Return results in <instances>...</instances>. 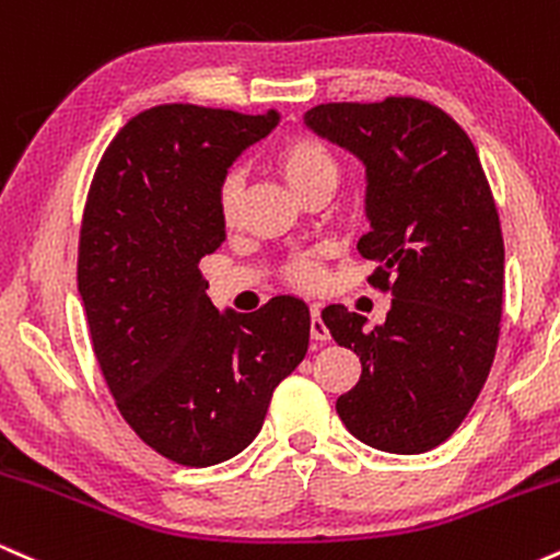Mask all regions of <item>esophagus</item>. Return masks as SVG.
I'll return each mask as SVG.
<instances>
[{
  "mask_svg": "<svg viewBox=\"0 0 560 560\" xmlns=\"http://www.w3.org/2000/svg\"><path fill=\"white\" fill-rule=\"evenodd\" d=\"M311 337L316 339V342H326V339L331 337L329 329H326V324L320 320V307L318 305L311 307Z\"/></svg>",
  "mask_w": 560,
  "mask_h": 560,
  "instance_id": "34e87169",
  "label": "esophagus"
}]
</instances>
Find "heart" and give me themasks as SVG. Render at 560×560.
<instances>
[{
  "instance_id": "1",
  "label": "heart",
  "mask_w": 560,
  "mask_h": 560,
  "mask_svg": "<svg viewBox=\"0 0 560 560\" xmlns=\"http://www.w3.org/2000/svg\"><path fill=\"white\" fill-rule=\"evenodd\" d=\"M276 163H279V171L289 189L298 197L305 195L307 189H316V186H337L339 182V165L331 150L324 141L313 137H294L284 141L279 155H276ZM236 202H240V182L231 176L221 191V213L226 221L234 218ZM287 271L289 279L302 287H316L320 281V268L307 258H294Z\"/></svg>"
}]
</instances>
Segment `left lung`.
I'll return each instance as SVG.
<instances>
[{
	"instance_id": "obj_1",
	"label": "left lung",
	"mask_w": 560,
	"mask_h": 560,
	"mask_svg": "<svg viewBox=\"0 0 560 560\" xmlns=\"http://www.w3.org/2000/svg\"><path fill=\"white\" fill-rule=\"evenodd\" d=\"M305 128L363 165L358 249L392 294L374 329L345 305L320 313L363 369L337 413L365 445L427 453L466 419L498 347L505 249L490 184L464 128L429 102H331L311 107Z\"/></svg>"
}]
</instances>
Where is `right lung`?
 Masks as SVG:
<instances>
[{
    "mask_svg": "<svg viewBox=\"0 0 560 560\" xmlns=\"http://www.w3.org/2000/svg\"><path fill=\"white\" fill-rule=\"evenodd\" d=\"M279 120L150 107L115 133L89 189L79 292L94 355L128 427L182 466L242 453L311 342L300 298L218 311L197 266L226 240L229 168Z\"/></svg>",
    "mask_w": 560,
    "mask_h": 560,
    "instance_id": "right-lung-1",
    "label": "right lung"
}]
</instances>
